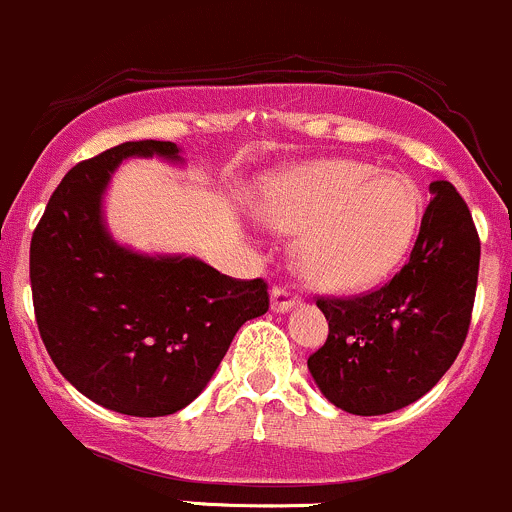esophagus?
<instances>
[{
    "label": "esophagus",
    "instance_id": "obj_1",
    "mask_svg": "<svg viewBox=\"0 0 512 512\" xmlns=\"http://www.w3.org/2000/svg\"><path fill=\"white\" fill-rule=\"evenodd\" d=\"M295 305H300V298L286 288H273L271 291V308L273 313H288Z\"/></svg>",
    "mask_w": 512,
    "mask_h": 512
}]
</instances>
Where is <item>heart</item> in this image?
<instances>
[{
	"instance_id": "obj_1",
	"label": "heart",
	"mask_w": 512,
	"mask_h": 512,
	"mask_svg": "<svg viewBox=\"0 0 512 512\" xmlns=\"http://www.w3.org/2000/svg\"><path fill=\"white\" fill-rule=\"evenodd\" d=\"M421 192L399 172L360 160H315L263 179L256 214L298 234L293 263L310 286L355 293L377 286L412 251Z\"/></svg>"
}]
</instances>
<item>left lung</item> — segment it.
Instances as JSON below:
<instances>
[{"label":"left lung","instance_id":"obj_1","mask_svg":"<svg viewBox=\"0 0 512 512\" xmlns=\"http://www.w3.org/2000/svg\"><path fill=\"white\" fill-rule=\"evenodd\" d=\"M412 256L379 291L320 298L328 340L308 370L330 404L379 416L424 397L453 365L471 325L481 241L451 182L429 184Z\"/></svg>","mask_w":512,"mask_h":512}]
</instances>
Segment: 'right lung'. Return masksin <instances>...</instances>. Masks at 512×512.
<instances>
[{"label":"right lung","mask_w":512,"mask_h":512,"mask_svg":"<svg viewBox=\"0 0 512 512\" xmlns=\"http://www.w3.org/2000/svg\"><path fill=\"white\" fill-rule=\"evenodd\" d=\"M130 157L184 165L175 142L140 140L73 167L31 236V293L41 340L78 392L110 412L167 416L202 394L268 293L197 256L118 244L103 199Z\"/></svg>","instance_id":"right-lung-1"}]
</instances>
